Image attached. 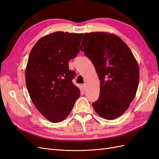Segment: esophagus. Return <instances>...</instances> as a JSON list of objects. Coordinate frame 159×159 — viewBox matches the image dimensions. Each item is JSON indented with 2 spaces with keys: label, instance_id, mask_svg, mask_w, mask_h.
<instances>
[{
  "label": "esophagus",
  "instance_id": "esophagus-1",
  "mask_svg": "<svg viewBox=\"0 0 159 159\" xmlns=\"http://www.w3.org/2000/svg\"><path fill=\"white\" fill-rule=\"evenodd\" d=\"M82 88H83V90H84V91H85V90L86 89V84H84L82 85Z\"/></svg>",
  "mask_w": 159,
  "mask_h": 159
}]
</instances>
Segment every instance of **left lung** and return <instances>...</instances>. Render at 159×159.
I'll return each instance as SVG.
<instances>
[{"mask_svg":"<svg viewBox=\"0 0 159 159\" xmlns=\"http://www.w3.org/2000/svg\"><path fill=\"white\" fill-rule=\"evenodd\" d=\"M81 51L92 62L100 80L99 99L92 105L99 116L112 120L125 113L136 95L139 68L121 38L105 32L84 34Z\"/></svg>","mask_w":159,"mask_h":159,"instance_id":"left-lung-1","label":"left lung"}]
</instances>
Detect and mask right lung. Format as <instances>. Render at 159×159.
I'll return each mask as SVG.
<instances>
[{
    "label": "right lung",
    "instance_id": "right-lung-1",
    "mask_svg": "<svg viewBox=\"0 0 159 159\" xmlns=\"http://www.w3.org/2000/svg\"><path fill=\"white\" fill-rule=\"evenodd\" d=\"M83 34L57 32L42 37L32 49L26 68V84L34 105L52 123L68 116L80 95L72 80L69 61L80 52Z\"/></svg>",
    "mask_w": 159,
    "mask_h": 159
}]
</instances>
